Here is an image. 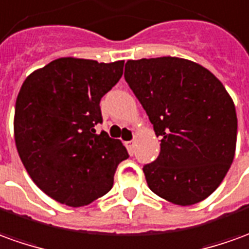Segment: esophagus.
<instances>
[{"label":"esophagus","mask_w":249,"mask_h":249,"mask_svg":"<svg viewBox=\"0 0 249 249\" xmlns=\"http://www.w3.org/2000/svg\"><path fill=\"white\" fill-rule=\"evenodd\" d=\"M134 146H135V141L126 142V147H127L128 152H133V150H134Z\"/></svg>","instance_id":"esophagus-1"}]
</instances>
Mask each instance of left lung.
Here are the masks:
<instances>
[{"label":"left lung","mask_w":249,"mask_h":249,"mask_svg":"<svg viewBox=\"0 0 249 249\" xmlns=\"http://www.w3.org/2000/svg\"><path fill=\"white\" fill-rule=\"evenodd\" d=\"M124 80L161 138L159 157L142 168L149 188L180 206L206 199L236 150L237 116L224 85L203 66L175 56L127 61Z\"/></svg>","instance_id":"8db88e82"}]
</instances>
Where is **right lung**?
Instances as JSON below:
<instances>
[{
  "label": "right lung",
  "instance_id": "1",
  "mask_svg": "<svg viewBox=\"0 0 249 249\" xmlns=\"http://www.w3.org/2000/svg\"><path fill=\"white\" fill-rule=\"evenodd\" d=\"M124 61L99 63L59 58L27 77L15 108V141L36 186L59 203L89 205L112 188L128 159L106 131L100 100L123 74Z\"/></svg>",
  "mask_w": 249,
  "mask_h": 249
}]
</instances>
